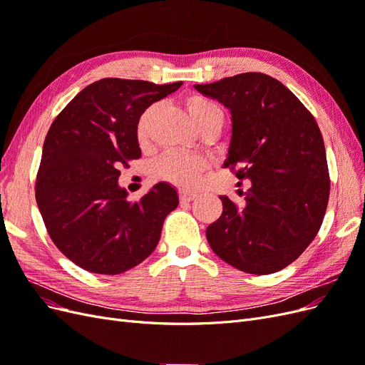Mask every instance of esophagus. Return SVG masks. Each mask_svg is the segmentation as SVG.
<instances>
[{
    "mask_svg": "<svg viewBox=\"0 0 365 365\" xmlns=\"http://www.w3.org/2000/svg\"><path fill=\"white\" fill-rule=\"evenodd\" d=\"M196 197L195 192H189V190H180V201L181 202H190Z\"/></svg>",
    "mask_w": 365,
    "mask_h": 365,
    "instance_id": "1",
    "label": "esophagus"
}]
</instances>
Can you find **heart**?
I'll list each match as a JSON object with an SVG mask.
<instances>
[{"label": "heart", "instance_id": "b5f03b06", "mask_svg": "<svg viewBox=\"0 0 365 365\" xmlns=\"http://www.w3.org/2000/svg\"><path fill=\"white\" fill-rule=\"evenodd\" d=\"M185 111L189 114L190 120L201 129L207 125L224 123V111L216 102L210 98L192 94L184 101ZM152 114V108L143 113L137 125V135L140 140H145L148 132V120ZM205 169V160L197 155H190V153L182 152H168L163 155L157 164L155 172L163 180L170 181L181 187H192L196 184L200 173Z\"/></svg>", "mask_w": 365, "mask_h": 365}]
</instances>
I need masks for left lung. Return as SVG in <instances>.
<instances>
[{
    "label": "left lung",
    "mask_w": 365,
    "mask_h": 365,
    "mask_svg": "<svg viewBox=\"0 0 365 365\" xmlns=\"http://www.w3.org/2000/svg\"><path fill=\"white\" fill-rule=\"evenodd\" d=\"M195 88L230 109L224 168L251 181L242 208L219 196L224 210L207 227L208 244L239 271L277 272L300 256L323 224L330 181L322 132L288 88L263 73Z\"/></svg>",
    "instance_id": "1"
}]
</instances>
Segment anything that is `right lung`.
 Returning <instances> with one entry per match:
<instances>
[{"mask_svg":"<svg viewBox=\"0 0 365 365\" xmlns=\"http://www.w3.org/2000/svg\"><path fill=\"white\" fill-rule=\"evenodd\" d=\"M181 85L108 77L83 88L54 118L42 148L36 202L54 245L77 267L115 275L157 248L178 193L158 182L130 202L118 169L141 157V114Z\"/></svg>","mask_w":365,"mask_h":365,"instance_id":"obj_1","label":"right lung"}]
</instances>
